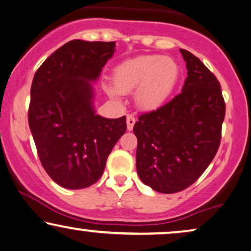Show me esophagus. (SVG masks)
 Here are the masks:
<instances>
[{
    "mask_svg": "<svg viewBox=\"0 0 251 251\" xmlns=\"http://www.w3.org/2000/svg\"><path fill=\"white\" fill-rule=\"evenodd\" d=\"M135 123H136V119L133 118L132 115H126V128H128L129 131H131L133 129Z\"/></svg>",
    "mask_w": 251,
    "mask_h": 251,
    "instance_id": "esophagus-1",
    "label": "esophagus"
}]
</instances>
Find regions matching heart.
Here are the masks:
<instances>
[{
    "label": "heart",
    "instance_id": "obj_1",
    "mask_svg": "<svg viewBox=\"0 0 251 251\" xmlns=\"http://www.w3.org/2000/svg\"><path fill=\"white\" fill-rule=\"evenodd\" d=\"M180 76L177 61L161 54H145L123 61L113 70V87H106L112 97L135 91L140 111L151 113L169 101Z\"/></svg>",
    "mask_w": 251,
    "mask_h": 251
}]
</instances>
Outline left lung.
Segmentation results:
<instances>
[{"instance_id":"left-lung-1","label":"left lung","mask_w":251,"mask_h":251,"mask_svg":"<svg viewBox=\"0 0 251 251\" xmlns=\"http://www.w3.org/2000/svg\"><path fill=\"white\" fill-rule=\"evenodd\" d=\"M180 53L187 68L181 92L133 126L140 180L164 194L185 190L204 173L217 153L225 118L217 78L190 51Z\"/></svg>"}]
</instances>
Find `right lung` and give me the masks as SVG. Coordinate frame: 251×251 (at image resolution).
Segmentation results:
<instances>
[{"instance_id":"add662e5","label":"right lung","mask_w":251,"mask_h":251,"mask_svg":"<svg viewBox=\"0 0 251 251\" xmlns=\"http://www.w3.org/2000/svg\"><path fill=\"white\" fill-rule=\"evenodd\" d=\"M115 42L73 40L54 51L34 75L28 125L40 161L67 190L95 184L126 130V116L96 114V83L115 52Z\"/></svg>"}]
</instances>
